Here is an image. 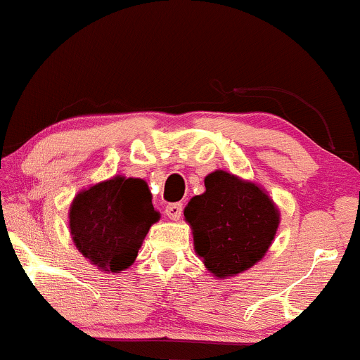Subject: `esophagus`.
Masks as SVG:
<instances>
[{"instance_id": "obj_1", "label": "esophagus", "mask_w": 360, "mask_h": 360, "mask_svg": "<svg viewBox=\"0 0 360 360\" xmlns=\"http://www.w3.org/2000/svg\"><path fill=\"white\" fill-rule=\"evenodd\" d=\"M165 214H167V217L172 219V221H179L181 215H183V205H181V203H169V205L165 207Z\"/></svg>"}]
</instances>
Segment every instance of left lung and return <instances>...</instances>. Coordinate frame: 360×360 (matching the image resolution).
Listing matches in <instances>:
<instances>
[{
	"mask_svg": "<svg viewBox=\"0 0 360 360\" xmlns=\"http://www.w3.org/2000/svg\"><path fill=\"white\" fill-rule=\"evenodd\" d=\"M184 219L207 269L226 279L262 260L278 231L279 210L255 183L215 170L205 177V193L190 200Z\"/></svg>",
	"mask_w": 360,
	"mask_h": 360,
	"instance_id": "left-lung-1",
	"label": "left lung"
}]
</instances>
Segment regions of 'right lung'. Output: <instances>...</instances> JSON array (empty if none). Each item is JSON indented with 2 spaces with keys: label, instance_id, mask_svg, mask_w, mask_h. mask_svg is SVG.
<instances>
[{
  "label": "right lung",
  "instance_id": "1",
  "mask_svg": "<svg viewBox=\"0 0 360 360\" xmlns=\"http://www.w3.org/2000/svg\"><path fill=\"white\" fill-rule=\"evenodd\" d=\"M158 219L148 184L124 176H113L77 193L69 212L75 247L105 272H120L132 266L151 224Z\"/></svg>",
  "mask_w": 360,
  "mask_h": 360
}]
</instances>
